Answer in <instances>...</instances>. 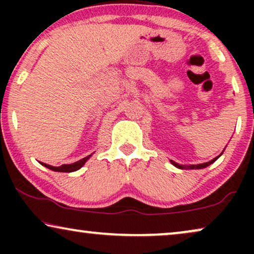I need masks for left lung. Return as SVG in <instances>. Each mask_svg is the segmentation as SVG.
Wrapping results in <instances>:
<instances>
[{"label":"left lung","mask_w":254,"mask_h":254,"mask_svg":"<svg viewBox=\"0 0 254 254\" xmlns=\"http://www.w3.org/2000/svg\"><path fill=\"white\" fill-rule=\"evenodd\" d=\"M225 149V148H224ZM224 151V150H223ZM223 151L221 152L220 155L217 156V157H215V158H213L211 159V161H209V162H207V163H202V164H193V165H182V164H178V163H176L175 161H170L171 162V164L172 165H175L176 168H178V169H182V170H184V169H192V170H194V169H204V168H207V166H209L210 164H213V163L216 161V159L220 157V156H222V154H223Z\"/></svg>","instance_id":"1"}]
</instances>
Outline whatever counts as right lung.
<instances>
[{"label": "right lung", "mask_w": 254, "mask_h": 254, "mask_svg": "<svg viewBox=\"0 0 254 254\" xmlns=\"http://www.w3.org/2000/svg\"><path fill=\"white\" fill-rule=\"evenodd\" d=\"M91 156H92V154L86 156V157H84V158L79 159V161H77V162L71 163V164H64L61 166H52L50 164H46V163H41V162H39V163L41 165H44L45 168L50 169V170H52V171H55V172H74V171H77V170L81 169L82 166L85 164L86 161L91 157Z\"/></svg>", "instance_id": "obj_1"}]
</instances>
